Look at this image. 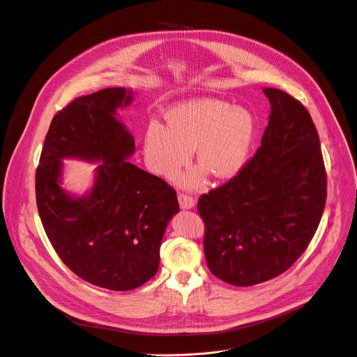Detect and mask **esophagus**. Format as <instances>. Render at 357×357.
I'll list each match as a JSON object with an SVG mask.
<instances>
[{"label": "esophagus", "mask_w": 357, "mask_h": 357, "mask_svg": "<svg viewBox=\"0 0 357 357\" xmlns=\"http://www.w3.org/2000/svg\"><path fill=\"white\" fill-rule=\"evenodd\" d=\"M178 203H180V207L183 210H190L195 204L192 197L190 194H187V192H178Z\"/></svg>", "instance_id": "1"}]
</instances>
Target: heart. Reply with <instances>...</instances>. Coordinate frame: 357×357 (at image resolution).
Wrapping results in <instances>:
<instances>
[{"mask_svg":"<svg viewBox=\"0 0 357 357\" xmlns=\"http://www.w3.org/2000/svg\"><path fill=\"white\" fill-rule=\"evenodd\" d=\"M166 126L151 123L143 139V155L147 167L166 178L177 174L195 150L202 165L181 178L185 187H200L206 173L218 180L238 174L250 157L257 123L254 116L228 102L197 98L170 107Z\"/></svg>","mask_w":357,"mask_h":357,"instance_id":"b5f03b06","label":"heart"}]
</instances>
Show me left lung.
<instances>
[{
	"label": "left lung",
	"instance_id": "left-lung-1",
	"mask_svg": "<svg viewBox=\"0 0 357 357\" xmlns=\"http://www.w3.org/2000/svg\"><path fill=\"white\" fill-rule=\"evenodd\" d=\"M264 93L271 114L257 153L197 203L207 265L234 287L289 269L312 241L326 203L321 142L307 109L284 91Z\"/></svg>",
	"mask_w": 357,
	"mask_h": 357
}]
</instances>
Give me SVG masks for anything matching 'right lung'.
Instances as JSON below:
<instances>
[{
	"label": "right lung",
	"mask_w": 357,
	"mask_h": 357,
	"mask_svg": "<svg viewBox=\"0 0 357 357\" xmlns=\"http://www.w3.org/2000/svg\"><path fill=\"white\" fill-rule=\"evenodd\" d=\"M130 102L123 88L73 99L54 116L35 173L38 213L55 252L79 278L110 291L153 278L166 227L180 211L172 185L126 160L135 139L114 114ZM65 156L101 162L88 196L60 187Z\"/></svg>",
	"instance_id": "obj_1"
}]
</instances>
